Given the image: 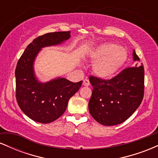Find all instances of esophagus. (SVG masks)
Returning <instances> with one entry per match:
<instances>
[{
    "label": "esophagus",
    "mask_w": 158,
    "mask_h": 158,
    "mask_svg": "<svg viewBox=\"0 0 158 158\" xmlns=\"http://www.w3.org/2000/svg\"><path fill=\"white\" fill-rule=\"evenodd\" d=\"M83 85H84V86H89V85H90L89 80H88V79H84V80H83Z\"/></svg>",
    "instance_id": "1"
}]
</instances>
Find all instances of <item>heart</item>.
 <instances>
[{
  "instance_id": "1",
  "label": "heart",
  "mask_w": 158,
  "mask_h": 158,
  "mask_svg": "<svg viewBox=\"0 0 158 158\" xmlns=\"http://www.w3.org/2000/svg\"><path fill=\"white\" fill-rule=\"evenodd\" d=\"M92 60L96 61L94 73L101 79H109L119 71L126 62L127 52L125 49L112 43L98 46L90 54Z\"/></svg>"
}]
</instances>
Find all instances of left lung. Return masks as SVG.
Masks as SVG:
<instances>
[{
  "label": "left lung",
  "instance_id": "1",
  "mask_svg": "<svg viewBox=\"0 0 158 158\" xmlns=\"http://www.w3.org/2000/svg\"><path fill=\"white\" fill-rule=\"evenodd\" d=\"M134 66L117 76L103 79L90 76L93 86L88 108L96 121L104 126H115L129 118L141 104L144 96V68L133 51Z\"/></svg>",
  "mask_w": 158,
  "mask_h": 158
}]
</instances>
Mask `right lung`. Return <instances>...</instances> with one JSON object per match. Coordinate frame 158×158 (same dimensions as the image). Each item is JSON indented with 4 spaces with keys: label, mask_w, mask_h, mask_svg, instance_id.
Segmentation results:
<instances>
[{
    "label": "right lung",
    "mask_w": 158,
    "mask_h": 158,
    "mask_svg": "<svg viewBox=\"0 0 158 158\" xmlns=\"http://www.w3.org/2000/svg\"><path fill=\"white\" fill-rule=\"evenodd\" d=\"M70 37V32H49L32 41L20 57L15 68V97L21 110L35 122L50 123L64 113L68 100L79 90L82 81L57 78L41 83L34 74L33 63L41 48L59 44Z\"/></svg>",
    "instance_id": "right-lung-1"
}]
</instances>
